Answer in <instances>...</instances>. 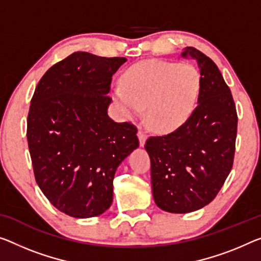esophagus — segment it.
I'll return each mask as SVG.
<instances>
[{
	"mask_svg": "<svg viewBox=\"0 0 261 261\" xmlns=\"http://www.w3.org/2000/svg\"><path fill=\"white\" fill-rule=\"evenodd\" d=\"M138 136H139V142H140V146L143 147V146H144V143H146V140H147V132L144 130L141 126L139 127Z\"/></svg>",
	"mask_w": 261,
	"mask_h": 261,
	"instance_id": "1",
	"label": "esophagus"
}]
</instances>
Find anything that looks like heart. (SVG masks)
I'll use <instances>...</instances> for the list:
<instances>
[{
  "mask_svg": "<svg viewBox=\"0 0 261 261\" xmlns=\"http://www.w3.org/2000/svg\"><path fill=\"white\" fill-rule=\"evenodd\" d=\"M199 91L200 75L194 66L150 59L125 72L114 97L128 115L139 114L146 107L150 127L169 133L189 119Z\"/></svg>",
  "mask_w": 261,
  "mask_h": 261,
  "instance_id": "b5f03b06",
  "label": "heart"
}]
</instances>
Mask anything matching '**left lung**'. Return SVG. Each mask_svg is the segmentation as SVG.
Instances as JSON below:
<instances>
[{
    "instance_id": "left-lung-1",
    "label": "left lung",
    "mask_w": 261,
    "mask_h": 261,
    "mask_svg": "<svg viewBox=\"0 0 261 261\" xmlns=\"http://www.w3.org/2000/svg\"><path fill=\"white\" fill-rule=\"evenodd\" d=\"M182 57L199 67L198 105L181 127L150 136L144 146L154 200L171 214L199 210L217 196L233 164L238 123L231 91L212 59L191 46Z\"/></svg>"
}]
</instances>
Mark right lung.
<instances>
[{
    "label": "right lung",
    "instance_id": "1",
    "mask_svg": "<svg viewBox=\"0 0 261 261\" xmlns=\"http://www.w3.org/2000/svg\"><path fill=\"white\" fill-rule=\"evenodd\" d=\"M126 61L73 52L45 72L31 99L27 138L36 182L71 217L111 206L117 168L139 147L133 123L107 114L112 77Z\"/></svg>",
    "mask_w": 261,
    "mask_h": 261
}]
</instances>
